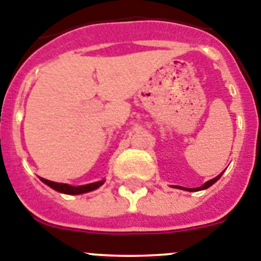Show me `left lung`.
I'll use <instances>...</instances> for the list:
<instances>
[{"label": "left lung", "instance_id": "1", "mask_svg": "<svg viewBox=\"0 0 261 261\" xmlns=\"http://www.w3.org/2000/svg\"><path fill=\"white\" fill-rule=\"evenodd\" d=\"M222 173H224V171H222ZM222 173H221V174H218L216 178H213V179H211V180H208V182H205V183H204V185H203V186L198 187V189H186V187H182V190H187V191H200V190L208 189V187L212 186L213 183H216L218 179H220V178H221Z\"/></svg>", "mask_w": 261, "mask_h": 261}]
</instances>
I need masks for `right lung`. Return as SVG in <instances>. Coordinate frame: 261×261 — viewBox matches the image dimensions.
I'll return each mask as SVG.
<instances>
[{
  "label": "right lung",
  "instance_id": "right-lung-1",
  "mask_svg": "<svg viewBox=\"0 0 261 261\" xmlns=\"http://www.w3.org/2000/svg\"><path fill=\"white\" fill-rule=\"evenodd\" d=\"M40 179L43 180L45 185H48L49 187L56 190V191L62 192V194H67V195H79V194H84V192L93 191V190L98 189V187L101 186L102 183H104V180H98V182L90 183V185H83V186H71V185H66V183L51 182V180L45 179V178H40Z\"/></svg>",
  "mask_w": 261,
  "mask_h": 261
}]
</instances>
